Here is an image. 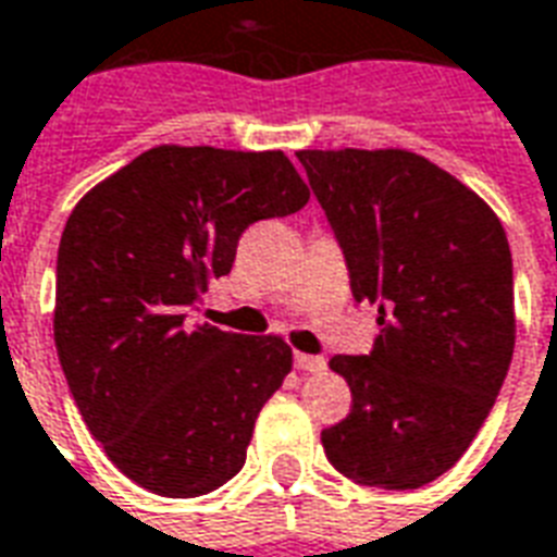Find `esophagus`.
Listing matches in <instances>:
<instances>
[{
    "mask_svg": "<svg viewBox=\"0 0 557 557\" xmlns=\"http://www.w3.org/2000/svg\"><path fill=\"white\" fill-rule=\"evenodd\" d=\"M296 368H299V371H308V373H318V371H323V368H326V362H323V359H320V356H308V352H296Z\"/></svg>",
    "mask_w": 557,
    "mask_h": 557,
    "instance_id": "34e87169",
    "label": "esophagus"
}]
</instances>
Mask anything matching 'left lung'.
Returning <instances> with one entry per match:
<instances>
[{
  "instance_id": "obj_1",
  "label": "left lung",
  "mask_w": 557,
  "mask_h": 557,
  "mask_svg": "<svg viewBox=\"0 0 557 557\" xmlns=\"http://www.w3.org/2000/svg\"><path fill=\"white\" fill-rule=\"evenodd\" d=\"M335 228L356 302L380 311L371 356H332L350 416L320 433L344 478L418 490L460 460L505 383L513 263L484 198L404 148L296 150Z\"/></svg>"
}]
</instances>
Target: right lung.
I'll list each match as a JSON object with an SVG mask.
<instances>
[{"label": "right lung", "instance_id": "obj_1", "mask_svg": "<svg viewBox=\"0 0 557 557\" xmlns=\"http://www.w3.org/2000/svg\"><path fill=\"white\" fill-rule=\"evenodd\" d=\"M282 150L160 145L79 198L55 267V350L107 457L133 484L195 498L246 462L255 421L294 368L282 335L184 323L231 273L243 231L296 213Z\"/></svg>", "mask_w": 557, "mask_h": 557}]
</instances>
